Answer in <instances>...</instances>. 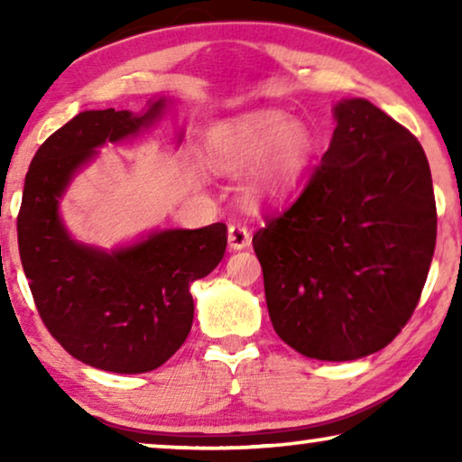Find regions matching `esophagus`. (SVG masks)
<instances>
[{"mask_svg":"<svg viewBox=\"0 0 462 462\" xmlns=\"http://www.w3.org/2000/svg\"><path fill=\"white\" fill-rule=\"evenodd\" d=\"M226 242H229L231 250H244L245 245H250L252 237L250 231L242 225H229V233H226Z\"/></svg>","mask_w":462,"mask_h":462,"instance_id":"1","label":"esophagus"}]
</instances>
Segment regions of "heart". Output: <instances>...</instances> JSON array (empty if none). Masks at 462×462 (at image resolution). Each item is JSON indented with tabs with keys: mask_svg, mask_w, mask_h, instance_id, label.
<instances>
[{
	"mask_svg": "<svg viewBox=\"0 0 462 462\" xmlns=\"http://www.w3.org/2000/svg\"><path fill=\"white\" fill-rule=\"evenodd\" d=\"M313 153L311 130L280 111H256L226 122L206 143L208 163L217 172L237 174L250 168L239 187L250 206L273 204L292 193Z\"/></svg>",
	"mask_w": 462,
	"mask_h": 462,
	"instance_id": "b5f03b06",
	"label": "heart"
}]
</instances>
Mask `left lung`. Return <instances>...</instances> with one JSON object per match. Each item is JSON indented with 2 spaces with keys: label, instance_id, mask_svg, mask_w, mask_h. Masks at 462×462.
<instances>
[{
  "label": "left lung",
  "instance_id": "left-lung-1",
  "mask_svg": "<svg viewBox=\"0 0 462 462\" xmlns=\"http://www.w3.org/2000/svg\"><path fill=\"white\" fill-rule=\"evenodd\" d=\"M332 141L300 198L252 245L271 324L321 362L381 351L420 299L438 236L420 143L365 98L332 106Z\"/></svg>",
  "mask_w": 462,
  "mask_h": 462
}]
</instances>
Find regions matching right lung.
Instances as JSON below:
<instances>
[{
	"label": "right lung",
	"mask_w": 462,
	"mask_h": 462,
	"mask_svg": "<svg viewBox=\"0 0 462 462\" xmlns=\"http://www.w3.org/2000/svg\"><path fill=\"white\" fill-rule=\"evenodd\" d=\"M174 97L151 98L141 113L84 111L37 149L18 212V250L37 311L75 359L116 374L166 364L191 332V283L217 269L226 226L153 229L113 248L75 239L60 204L106 143L160 124ZM185 130L176 134L182 143Z\"/></svg>",
	"instance_id": "add662e5"
}]
</instances>
